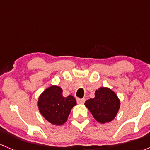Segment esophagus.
Returning a JSON list of instances; mask_svg holds the SVG:
<instances>
[{
    "label": "esophagus",
    "instance_id": "obj_1",
    "mask_svg": "<svg viewBox=\"0 0 150 150\" xmlns=\"http://www.w3.org/2000/svg\"><path fill=\"white\" fill-rule=\"evenodd\" d=\"M85 102H86V99H85V98H83V99H79V98H77V102H78V104H83Z\"/></svg>",
    "mask_w": 150,
    "mask_h": 150
}]
</instances>
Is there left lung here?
<instances>
[{
    "label": "left lung",
    "mask_w": 150,
    "mask_h": 150,
    "mask_svg": "<svg viewBox=\"0 0 150 150\" xmlns=\"http://www.w3.org/2000/svg\"><path fill=\"white\" fill-rule=\"evenodd\" d=\"M85 106L96 121L104 124L114 120L120 110V101L112 89L101 87L96 90L93 99L85 102Z\"/></svg>",
    "instance_id": "8db88e82"
}]
</instances>
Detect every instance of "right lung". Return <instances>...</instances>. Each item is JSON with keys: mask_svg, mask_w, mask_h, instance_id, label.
Here are the masks:
<instances>
[{"mask_svg": "<svg viewBox=\"0 0 150 150\" xmlns=\"http://www.w3.org/2000/svg\"><path fill=\"white\" fill-rule=\"evenodd\" d=\"M76 104L74 96H63L62 89L55 85L45 89L38 100V107L41 115L55 125H62L66 122L71 110Z\"/></svg>", "mask_w": 150, "mask_h": 150, "instance_id": "obj_1", "label": "right lung"}]
</instances>
